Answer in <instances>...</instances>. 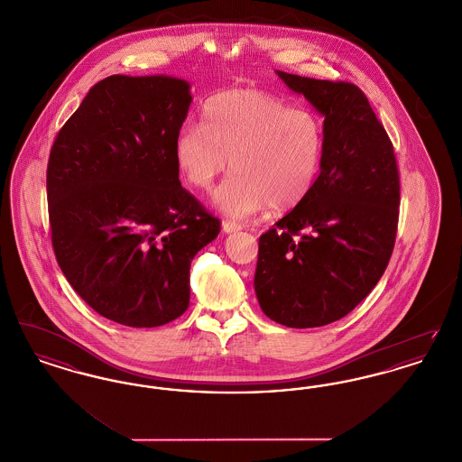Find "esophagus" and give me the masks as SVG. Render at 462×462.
<instances>
[{
  "mask_svg": "<svg viewBox=\"0 0 462 462\" xmlns=\"http://www.w3.org/2000/svg\"><path fill=\"white\" fill-rule=\"evenodd\" d=\"M241 225L236 223V221L223 220V232H226V234L237 232V230H241Z\"/></svg>",
  "mask_w": 462,
  "mask_h": 462,
  "instance_id": "34e87169",
  "label": "esophagus"
}]
</instances>
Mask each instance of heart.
Returning a JSON list of instances; mask_svg holds the SVG:
<instances>
[{"mask_svg": "<svg viewBox=\"0 0 462 462\" xmlns=\"http://www.w3.org/2000/svg\"><path fill=\"white\" fill-rule=\"evenodd\" d=\"M324 125L311 110L289 107L282 98L258 89H230L202 107V125H185L175 140L180 173L199 190L213 187L230 168L236 171L217 202L244 218L268 204L287 211L307 198L324 154Z\"/></svg>", "mask_w": 462, "mask_h": 462, "instance_id": "1", "label": "heart"}]
</instances>
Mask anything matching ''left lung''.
Here are the masks:
<instances>
[{"label":"left lung","mask_w":462,"mask_h":462,"mask_svg":"<svg viewBox=\"0 0 462 462\" xmlns=\"http://www.w3.org/2000/svg\"><path fill=\"white\" fill-rule=\"evenodd\" d=\"M277 74L326 116V142L307 198L260 237L254 291L273 322L320 328L348 315L390 263L400 176L393 143L356 85Z\"/></svg>","instance_id":"8db88e82"}]
</instances>
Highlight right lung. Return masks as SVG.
I'll list each match as a JSON object with an SVG mask.
<instances>
[{
  "mask_svg": "<svg viewBox=\"0 0 462 462\" xmlns=\"http://www.w3.org/2000/svg\"><path fill=\"white\" fill-rule=\"evenodd\" d=\"M189 83L114 74L57 133L46 168L51 245L102 317L157 328L185 313L190 262L220 220L180 185L175 140Z\"/></svg>",
  "mask_w": 462,
  "mask_h": 462,
  "instance_id": "add662e5",
  "label": "right lung"
}]
</instances>
